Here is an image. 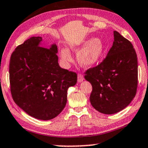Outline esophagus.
Listing matches in <instances>:
<instances>
[{
    "label": "esophagus",
    "mask_w": 148,
    "mask_h": 148,
    "mask_svg": "<svg viewBox=\"0 0 148 148\" xmlns=\"http://www.w3.org/2000/svg\"><path fill=\"white\" fill-rule=\"evenodd\" d=\"M84 80V76L82 74H78V82H81Z\"/></svg>",
    "instance_id": "34e87169"
}]
</instances>
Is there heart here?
<instances>
[{
  "label": "heart",
  "instance_id": "obj_1",
  "mask_svg": "<svg viewBox=\"0 0 148 148\" xmlns=\"http://www.w3.org/2000/svg\"><path fill=\"white\" fill-rule=\"evenodd\" d=\"M106 46L101 39L88 38L76 45L71 46V49L78 53L77 59L80 66L84 68H90L101 60ZM60 57L65 64L72 62V56L67 49L60 50Z\"/></svg>",
  "mask_w": 148,
  "mask_h": 148
}]
</instances>
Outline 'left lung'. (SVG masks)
Here are the masks:
<instances>
[{"label":"left lung","mask_w":148,"mask_h":148,"mask_svg":"<svg viewBox=\"0 0 148 148\" xmlns=\"http://www.w3.org/2000/svg\"><path fill=\"white\" fill-rule=\"evenodd\" d=\"M114 37L105 60L86 70L84 76L92 86L90 103L105 114L127 107L135 97L138 82L137 58L133 45L117 31H114Z\"/></svg>","instance_id":"obj_1"}]
</instances>
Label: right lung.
Here are the masks:
<instances>
[{
  "mask_svg": "<svg viewBox=\"0 0 148 148\" xmlns=\"http://www.w3.org/2000/svg\"><path fill=\"white\" fill-rule=\"evenodd\" d=\"M42 38L32 36L11 56L9 80L15 103L36 119H54L64 110L67 91L77 82V74L61 68L58 47H41Z\"/></svg>",
  "mask_w": 148,
  "mask_h": 148,
  "instance_id": "add662e5",
  "label": "right lung"
}]
</instances>
